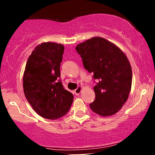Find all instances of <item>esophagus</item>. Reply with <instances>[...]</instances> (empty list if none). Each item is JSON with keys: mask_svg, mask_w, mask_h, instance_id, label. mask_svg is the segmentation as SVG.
<instances>
[{"mask_svg": "<svg viewBox=\"0 0 155 155\" xmlns=\"http://www.w3.org/2000/svg\"><path fill=\"white\" fill-rule=\"evenodd\" d=\"M81 90H82V87L79 86V87H78L76 88L75 90H74V92H75V94L76 95H79V94L81 93Z\"/></svg>", "mask_w": 155, "mask_h": 155, "instance_id": "esophagus-1", "label": "esophagus"}]
</instances>
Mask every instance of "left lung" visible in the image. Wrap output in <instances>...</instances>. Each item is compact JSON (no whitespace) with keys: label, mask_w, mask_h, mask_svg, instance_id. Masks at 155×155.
I'll list each match as a JSON object with an SVG mask.
<instances>
[{"label":"left lung","mask_w":155,"mask_h":155,"mask_svg":"<svg viewBox=\"0 0 155 155\" xmlns=\"http://www.w3.org/2000/svg\"><path fill=\"white\" fill-rule=\"evenodd\" d=\"M84 68L99 82L94 87L92 111L102 117L115 114L127 101L132 85V69L125 54L114 44L92 37L76 47Z\"/></svg>","instance_id":"1"}]
</instances>
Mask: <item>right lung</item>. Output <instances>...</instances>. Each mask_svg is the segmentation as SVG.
I'll return each mask as SVG.
<instances>
[{
	"label": "right lung",
	"mask_w": 155,
	"mask_h": 155,
	"mask_svg": "<svg viewBox=\"0 0 155 155\" xmlns=\"http://www.w3.org/2000/svg\"><path fill=\"white\" fill-rule=\"evenodd\" d=\"M63 52L61 44L49 41L38 44L28 58L25 68V97L38 115L48 120L65 116L74 101L73 94L58 80Z\"/></svg>",
	"instance_id": "right-lung-1"
}]
</instances>
